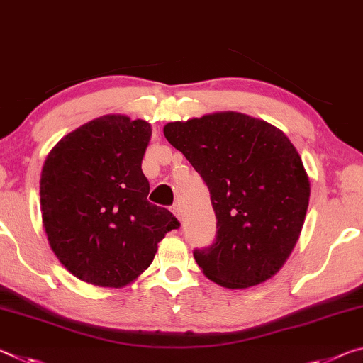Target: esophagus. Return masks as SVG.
Listing matches in <instances>:
<instances>
[{"label":"esophagus","instance_id":"esophagus-1","mask_svg":"<svg viewBox=\"0 0 363 363\" xmlns=\"http://www.w3.org/2000/svg\"><path fill=\"white\" fill-rule=\"evenodd\" d=\"M172 212H174V216L178 218V220H180V218H182V207L178 204H174V206H172Z\"/></svg>","mask_w":363,"mask_h":363}]
</instances>
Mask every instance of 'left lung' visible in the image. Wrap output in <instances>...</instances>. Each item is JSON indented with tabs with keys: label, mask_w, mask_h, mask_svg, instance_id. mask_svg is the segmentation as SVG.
I'll use <instances>...</instances> for the list:
<instances>
[{
	"label": "left lung",
	"mask_w": 363,
	"mask_h": 363,
	"mask_svg": "<svg viewBox=\"0 0 363 363\" xmlns=\"http://www.w3.org/2000/svg\"><path fill=\"white\" fill-rule=\"evenodd\" d=\"M164 135L209 188L216 242L194 251L204 275L231 289L269 280L293 252L311 198L293 143L272 123L233 111L170 122Z\"/></svg>",
	"instance_id": "1"
}]
</instances>
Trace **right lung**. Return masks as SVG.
Returning <instances> with one entry per match:
<instances>
[{
	"label": "right lung",
	"mask_w": 363,
	"mask_h": 363,
	"mask_svg": "<svg viewBox=\"0 0 363 363\" xmlns=\"http://www.w3.org/2000/svg\"><path fill=\"white\" fill-rule=\"evenodd\" d=\"M151 135L146 121L108 114L65 135L46 156L40 206L48 242L82 281L127 286L151 265L165 233L180 227L147 201L141 160Z\"/></svg>",
	"instance_id": "add662e5"
}]
</instances>
